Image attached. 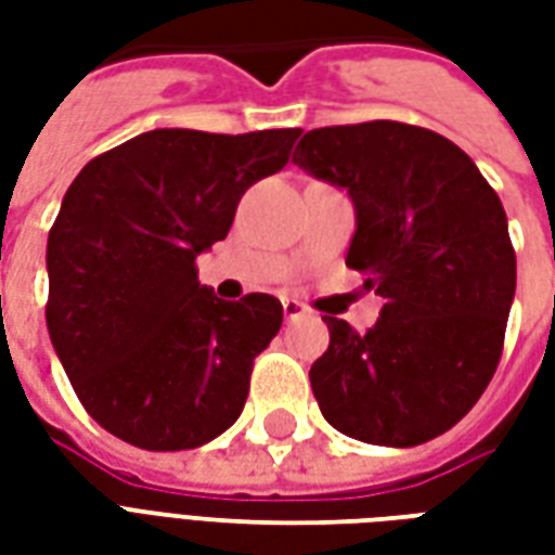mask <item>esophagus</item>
Here are the masks:
<instances>
[{
  "label": "esophagus",
  "mask_w": 555,
  "mask_h": 555,
  "mask_svg": "<svg viewBox=\"0 0 555 555\" xmlns=\"http://www.w3.org/2000/svg\"><path fill=\"white\" fill-rule=\"evenodd\" d=\"M282 312H285L288 321H294V318H302V314H306V306H302L300 300H291V297H285V300H282Z\"/></svg>",
  "instance_id": "34e87169"
}]
</instances>
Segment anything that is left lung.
<instances>
[{
    "mask_svg": "<svg viewBox=\"0 0 555 555\" xmlns=\"http://www.w3.org/2000/svg\"><path fill=\"white\" fill-rule=\"evenodd\" d=\"M294 163L345 190L357 214L348 267L384 297L372 330L326 314L309 380L345 437L408 449L473 410L496 372L517 261L500 195L461 147L425 127L309 130Z\"/></svg>",
    "mask_w": 555,
    "mask_h": 555,
    "instance_id": "1",
    "label": "left lung"
}]
</instances>
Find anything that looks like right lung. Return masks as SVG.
<instances>
[{
	"mask_svg": "<svg viewBox=\"0 0 555 555\" xmlns=\"http://www.w3.org/2000/svg\"><path fill=\"white\" fill-rule=\"evenodd\" d=\"M300 137L159 127L94 157L47 237V330L91 418L147 452L198 449L243 413L253 360L282 326L270 294L219 300L195 258Z\"/></svg>",
	"mask_w": 555,
	"mask_h": 555,
	"instance_id": "1",
	"label": "right lung"
}]
</instances>
